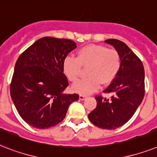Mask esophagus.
<instances>
[{"mask_svg": "<svg viewBox=\"0 0 157 157\" xmlns=\"http://www.w3.org/2000/svg\"><path fill=\"white\" fill-rule=\"evenodd\" d=\"M86 96H84V95H80V96H79V100H85V99H86Z\"/></svg>", "mask_w": 157, "mask_h": 157, "instance_id": "34e87169", "label": "esophagus"}]
</instances>
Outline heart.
<instances>
[{
  "label": "heart",
  "instance_id": "heart-1",
  "mask_svg": "<svg viewBox=\"0 0 157 157\" xmlns=\"http://www.w3.org/2000/svg\"><path fill=\"white\" fill-rule=\"evenodd\" d=\"M81 66H87L86 78L72 85L75 92L88 95L103 85L111 83L121 67V57L115 49L105 46L89 44L81 48L76 52V57H66L62 62V71L71 82L79 76Z\"/></svg>",
  "mask_w": 157,
  "mask_h": 157
}]
</instances>
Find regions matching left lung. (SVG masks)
<instances>
[{
	"label": "left lung",
	"instance_id": "left-lung-1",
	"mask_svg": "<svg viewBox=\"0 0 157 157\" xmlns=\"http://www.w3.org/2000/svg\"><path fill=\"white\" fill-rule=\"evenodd\" d=\"M121 57V67L112 83L104 90L110 99L96 96V108L88 114L92 124L114 130L130 120L142 103L144 93V69L142 61L126 44L115 39L106 40Z\"/></svg>",
	"mask_w": 157,
	"mask_h": 157
}]
</instances>
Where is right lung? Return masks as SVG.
I'll use <instances>...</instances> for the list:
<instances>
[{
  "mask_svg": "<svg viewBox=\"0 0 157 157\" xmlns=\"http://www.w3.org/2000/svg\"><path fill=\"white\" fill-rule=\"evenodd\" d=\"M71 40L44 37L17 59L10 96L20 117L30 126L47 129L62 121L78 94H65L69 85L62 62L76 48Z\"/></svg>",
  "mask_w": 157,
  "mask_h": 157,
  "instance_id": "add662e5",
  "label": "right lung"
}]
</instances>
